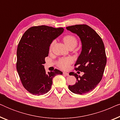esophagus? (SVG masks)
<instances>
[{
  "label": "esophagus",
  "instance_id": "obj_1",
  "mask_svg": "<svg viewBox=\"0 0 120 120\" xmlns=\"http://www.w3.org/2000/svg\"><path fill=\"white\" fill-rule=\"evenodd\" d=\"M63 74L66 75V76H69V73H67V72H63Z\"/></svg>",
  "mask_w": 120,
  "mask_h": 120
}]
</instances>
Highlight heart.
<instances>
[{
    "label": "heart",
    "mask_w": 120,
    "mask_h": 120,
    "mask_svg": "<svg viewBox=\"0 0 120 120\" xmlns=\"http://www.w3.org/2000/svg\"><path fill=\"white\" fill-rule=\"evenodd\" d=\"M63 41L67 47L70 46L75 47L77 45V39L74 36L68 35L63 38ZM53 45V42L50 45V50ZM72 63V60L70 58H63L60 59L58 60L57 64L58 67L63 69H67L69 67V65Z\"/></svg>",
    "instance_id": "obj_1"
}]
</instances>
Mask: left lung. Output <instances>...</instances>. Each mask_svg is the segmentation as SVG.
Masks as SVG:
<instances>
[{
    "mask_svg": "<svg viewBox=\"0 0 120 120\" xmlns=\"http://www.w3.org/2000/svg\"><path fill=\"white\" fill-rule=\"evenodd\" d=\"M68 30L76 34L81 42L82 50L75 65V70L83 72L79 76L71 72L70 75L76 78L74 85H69L70 91L83 94L92 91L102 79L106 63L105 47L102 39L96 31L86 24H77L66 27Z\"/></svg>",
    "mask_w": 120,
    "mask_h": 120,
    "instance_id": "left-lung-1",
    "label": "left lung"
}]
</instances>
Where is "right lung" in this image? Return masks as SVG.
<instances>
[{
    "mask_svg": "<svg viewBox=\"0 0 120 120\" xmlns=\"http://www.w3.org/2000/svg\"><path fill=\"white\" fill-rule=\"evenodd\" d=\"M63 32V28L35 26L26 30L21 38L17 50L16 68L23 86L31 94L46 93L51 87L52 79L63 74L56 69L46 73L43 64L51 44Z\"/></svg>",
    "mask_w": 120,
    "mask_h": 120,
    "instance_id": "right-lung-1",
    "label": "right lung"
}]
</instances>
